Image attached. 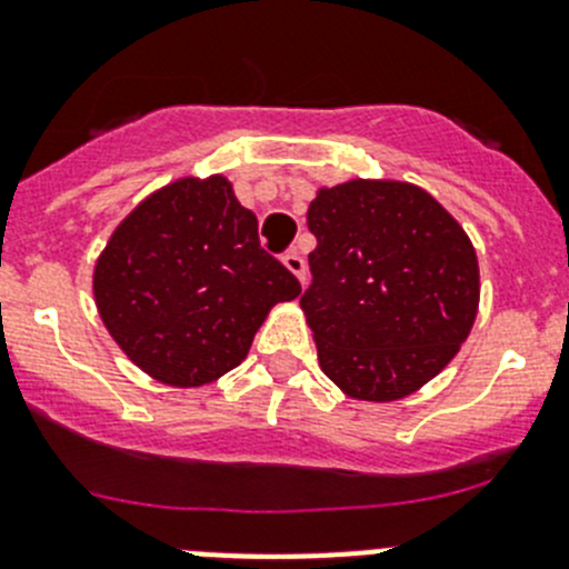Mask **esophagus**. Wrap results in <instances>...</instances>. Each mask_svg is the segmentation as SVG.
<instances>
[{"label": "esophagus", "mask_w": 569, "mask_h": 569, "mask_svg": "<svg viewBox=\"0 0 569 569\" xmlns=\"http://www.w3.org/2000/svg\"><path fill=\"white\" fill-rule=\"evenodd\" d=\"M283 263H286V269H289V272L295 274L297 280H300V283H306V260H303V254L291 249V252L283 254Z\"/></svg>", "instance_id": "obj_1"}]
</instances>
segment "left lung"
Segmentation results:
<instances>
[{"instance_id":"obj_1","label":"left lung","mask_w":569,"mask_h":569,"mask_svg":"<svg viewBox=\"0 0 569 569\" xmlns=\"http://www.w3.org/2000/svg\"><path fill=\"white\" fill-rule=\"evenodd\" d=\"M311 286L300 295L317 360L348 397L391 402L433 380L479 306L468 234L425 189L348 181L311 201Z\"/></svg>"}]
</instances>
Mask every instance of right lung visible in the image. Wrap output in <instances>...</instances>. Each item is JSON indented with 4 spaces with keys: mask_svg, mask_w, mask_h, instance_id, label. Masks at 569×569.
Listing matches in <instances>:
<instances>
[{
    "mask_svg": "<svg viewBox=\"0 0 569 569\" xmlns=\"http://www.w3.org/2000/svg\"><path fill=\"white\" fill-rule=\"evenodd\" d=\"M99 315L124 355L163 386H203L249 355L300 280L260 247L232 183L181 178L138 203L96 263Z\"/></svg>",
    "mask_w": 569,
    "mask_h": 569,
    "instance_id": "right-lung-1",
    "label": "right lung"
}]
</instances>
